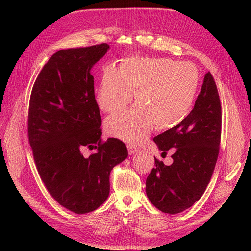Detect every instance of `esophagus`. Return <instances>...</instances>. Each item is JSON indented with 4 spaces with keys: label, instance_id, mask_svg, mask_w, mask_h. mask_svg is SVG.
<instances>
[{
    "label": "esophagus",
    "instance_id": "1",
    "mask_svg": "<svg viewBox=\"0 0 251 251\" xmlns=\"http://www.w3.org/2000/svg\"><path fill=\"white\" fill-rule=\"evenodd\" d=\"M139 151V148L138 147H135L133 145H128V152L130 155H133L135 153H137Z\"/></svg>",
    "mask_w": 251,
    "mask_h": 251
}]
</instances>
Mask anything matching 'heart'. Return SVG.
Masks as SVG:
<instances>
[{
	"instance_id": "heart-1",
	"label": "heart",
	"mask_w": 251,
	"mask_h": 251,
	"mask_svg": "<svg viewBox=\"0 0 251 251\" xmlns=\"http://www.w3.org/2000/svg\"><path fill=\"white\" fill-rule=\"evenodd\" d=\"M200 83L198 68L191 62L164 57H129L117 70H103L96 101L100 109L113 112L133 98L138 102L105 120L109 136L130 144L144 142L154 129L166 130L180 123L190 112Z\"/></svg>"
}]
</instances>
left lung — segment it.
Instances as JSON below:
<instances>
[{"label":"left lung","instance_id":"1","mask_svg":"<svg viewBox=\"0 0 251 251\" xmlns=\"http://www.w3.org/2000/svg\"><path fill=\"white\" fill-rule=\"evenodd\" d=\"M221 135V100L208 71L190 114L154 138L163 157L173 152L170 166L155 158L156 167L146 180L147 197L158 209L176 214L201 199L217 164Z\"/></svg>","mask_w":251,"mask_h":251}]
</instances>
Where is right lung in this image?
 Here are the masks:
<instances>
[{
	"label": "right lung",
	"mask_w": 251,
	"mask_h": 251,
	"mask_svg": "<svg viewBox=\"0 0 251 251\" xmlns=\"http://www.w3.org/2000/svg\"><path fill=\"white\" fill-rule=\"evenodd\" d=\"M108 49L100 44L56 51L35 79L29 98L27 135L40 176L60 205L78 214L106 201L110 172L128 156L121 140L101 138L90 69ZM85 147L97 152L84 157Z\"/></svg>",
	"instance_id": "obj_1"
}]
</instances>
